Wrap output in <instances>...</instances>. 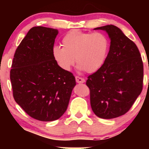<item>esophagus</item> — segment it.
Here are the masks:
<instances>
[{
    "label": "esophagus",
    "mask_w": 149,
    "mask_h": 149,
    "mask_svg": "<svg viewBox=\"0 0 149 149\" xmlns=\"http://www.w3.org/2000/svg\"><path fill=\"white\" fill-rule=\"evenodd\" d=\"M75 79H76L77 83H85V81L84 79L82 78V77H79V76L75 77Z\"/></svg>",
    "instance_id": "1"
}]
</instances>
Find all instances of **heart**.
<instances>
[{
    "instance_id": "obj_1",
    "label": "heart",
    "mask_w": 149,
    "mask_h": 149,
    "mask_svg": "<svg viewBox=\"0 0 149 149\" xmlns=\"http://www.w3.org/2000/svg\"><path fill=\"white\" fill-rule=\"evenodd\" d=\"M62 47L55 46L53 56L59 66L69 70L74 62L78 68L89 73L98 70L104 62L109 48L107 36L102 32H84L79 30L68 32L62 39Z\"/></svg>"
}]
</instances>
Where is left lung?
Returning a JSON list of instances; mask_svg holds the SVG:
<instances>
[{"instance_id": "8db88e82", "label": "left lung", "mask_w": 149, "mask_h": 149, "mask_svg": "<svg viewBox=\"0 0 149 149\" xmlns=\"http://www.w3.org/2000/svg\"><path fill=\"white\" fill-rule=\"evenodd\" d=\"M94 30H105L111 45L102 66L87 77L86 85L95 115L113 119L127 113L142 92L143 63L136 45L117 26L107 25Z\"/></svg>"}]
</instances>
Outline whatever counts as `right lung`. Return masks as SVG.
Segmentation results:
<instances>
[{
    "label": "right lung",
    "mask_w": 149,
    "mask_h": 149,
    "mask_svg": "<svg viewBox=\"0 0 149 149\" xmlns=\"http://www.w3.org/2000/svg\"><path fill=\"white\" fill-rule=\"evenodd\" d=\"M58 34L54 28H32L17 47L10 71L14 100L38 121L62 117L76 85L72 73L61 68L53 56Z\"/></svg>",
    "instance_id": "add662e5"
}]
</instances>
